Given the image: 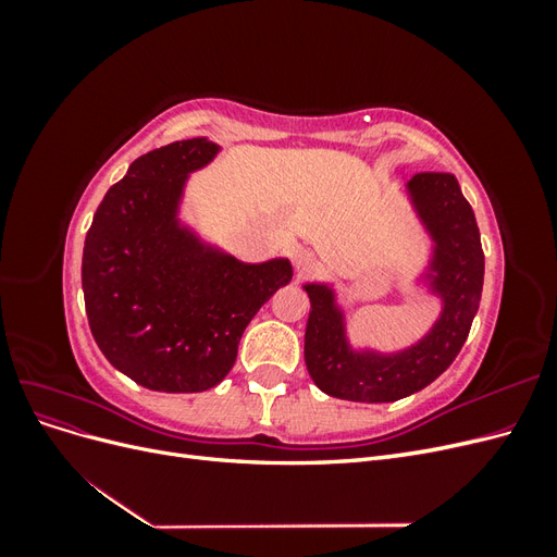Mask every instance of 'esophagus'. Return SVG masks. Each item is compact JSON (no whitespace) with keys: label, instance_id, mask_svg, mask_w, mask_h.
Listing matches in <instances>:
<instances>
[{"label":"esophagus","instance_id":"obj_1","mask_svg":"<svg viewBox=\"0 0 557 557\" xmlns=\"http://www.w3.org/2000/svg\"><path fill=\"white\" fill-rule=\"evenodd\" d=\"M293 264H295V269L299 274H309V272H313L315 269V256L311 250H307V248H297L295 252H293Z\"/></svg>","mask_w":557,"mask_h":557}]
</instances>
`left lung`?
<instances>
[{
  "label": "left lung",
  "instance_id": "8db88e82",
  "mask_svg": "<svg viewBox=\"0 0 557 557\" xmlns=\"http://www.w3.org/2000/svg\"><path fill=\"white\" fill-rule=\"evenodd\" d=\"M413 207L434 239L432 288L444 311L416 346L381 356L350 350L344 313L334 307L327 285L309 283L311 313L305 334V360L313 383L330 397L348 401H397L423 391L444 374L471 330L483 290V248L479 225L458 178L420 172L409 181Z\"/></svg>",
  "mask_w": 557,
  "mask_h": 557
}]
</instances>
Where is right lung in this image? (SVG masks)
<instances>
[{
    "label": "right lung",
    "mask_w": 557,
    "mask_h": 557,
    "mask_svg": "<svg viewBox=\"0 0 557 557\" xmlns=\"http://www.w3.org/2000/svg\"><path fill=\"white\" fill-rule=\"evenodd\" d=\"M215 153L197 137L137 158L86 234L90 332L117 372L148 391L201 393L221 383L252 315L293 278L288 260L246 264L178 225L185 178Z\"/></svg>",
    "instance_id": "obj_1"
}]
</instances>
